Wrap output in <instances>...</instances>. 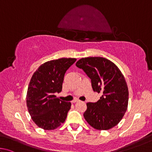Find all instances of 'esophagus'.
Listing matches in <instances>:
<instances>
[{
    "instance_id": "34e87169",
    "label": "esophagus",
    "mask_w": 152,
    "mask_h": 152,
    "mask_svg": "<svg viewBox=\"0 0 152 152\" xmlns=\"http://www.w3.org/2000/svg\"><path fill=\"white\" fill-rule=\"evenodd\" d=\"M79 102V100H77V99H75V100H73L72 102H73V103H77V102Z\"/></svg>"
}]
</instances>
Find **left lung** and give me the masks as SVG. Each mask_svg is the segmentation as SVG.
<instances>
[{
  "mask_svg": "<svg viewBox=\"0 0 152 152\" xmlns=\"http://www.w3.org/2000/svg\"><path fill=\"white\" fill-rule=\"evenodd\" d=\"M91 79L93 90L102 93L100 99L87 103L83 116L90 126L98 130H107L123 118L128 105V88L123 74L107 58H82L76 63Z\"/></svg>",
  "mask_w": 152,
  "mask_h": 152,
  "instance_id": "obj_1",
  "label": "left lung"
}]
</instances>
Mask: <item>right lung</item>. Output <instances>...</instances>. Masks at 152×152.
Instances as JSON below:
<instances>
[{"label": "right lung", "instance_id": "obj_1", "mask_svg": "<svg viewBox=\"0 0 152 152\" xmlns=\"http://www.w3.org/2000/svg\"><path fill=\"white\" fill-rule=\"evenodd\" d=\"M76 60L61 58L47 61L32 76L26 106L33 121L41 128L55 129L65 122L71 103L60 100L54 94L61 91L66 71Z\"/></svg>", "mask_w": 152, "mask_h": 152}]
</instances>
